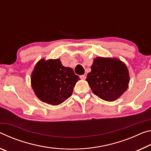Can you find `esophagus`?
<instances>
[{"mask_svg":"<svg viewBox=\"0 0 151 151\" xmlns=\"http://www.w3.org/2000/svg\"><path fill=\"white\" fill-rule=\"evenodd\" d=\"M80 78L82 79V80H86V74H84V75H81V76H80Z\"/></svg>","mask_w":151,"mask_h":151,"instance_id":"34e87169","label":"esophagus"}]
</instances>
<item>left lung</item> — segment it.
I'll use <instances>...</instances> for the list:
<instances>
[{"label":"left lung","mask_w":151,"mask_h":151,"mask_svg":"<svg viewBox=\"0 0 151 151\" xmlns=\"http://www.w3.org/2000/svg\"><path fill=\"white\" fill-rule=\"evenodd\" d=\"M86 81L95 95L104 100L112 102L128 88L129 74L124 63L118 59L96 58Z\"/></svg>","instance_id":"8db88e82"}]
</instances>
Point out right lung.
I'll return each instance as SVG.
<instances>
[{"label": "right lung", "mask_w": 151, "mask_h": 151, "mask_svg": "<svg viewBox=\"0 0 151 151\" xmlns=\"http://www.w3.org/2000/svg\"><path fill=\"white\" fill-rule=\"evenodd\" d=\"M80 80L70 68L64 67L59 59H41L31 74V84L36 96L43 102L59 105L72 94Z\"/></svg>", "instance_id": "add662e5"}]
</instances>
